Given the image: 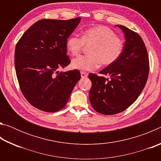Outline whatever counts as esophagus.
Returning a JSON list of instances; mask_svg holds the SVG:
<instances>
[{
    "instance_id": "obj_1",
    "label": "esophagus",
    "mask_w": 161,
    "mask_h": 161,
    "mask_svg": "<svg viewBox=\"0 0 161 161\" xmlns=\"http://www.w3.org/2000/svg\"><path fill=\"white\" fill-rule=\"evenodd\" d=\"M81 78H86V77H87V74H86V73H85V72H81Z\"/></svg>"
}]
</instances>
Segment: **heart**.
Instances as JSON below:
<instances>
[{
    "label": "heart",
    "mask_w": 161,
    "mask_h": 161,
    "mask_svg": "<svg viewBox=\"0 0 161 161\" xmlns=\"http://www.w3.org/2000/svg\"><path fill=\"white\" fill-rule=\"evenodd\" d=\"M84 44L92 45L89 54L73 59L71 66L75 69L88 72L97 69L100 62L103 65L113 64L121 55L124 42L116 36L115 32L105 26H98L84 31L82 37L72 34L66 41L67 51L76 55L82 50Z\"/></svg>",
    "instance_id": "b5f03b06"
}]
</instances>
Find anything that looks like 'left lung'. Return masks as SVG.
Returning <instances> with one entry per match:
<instances>
[{
	"instance_id": "8db88e82",
	"label": "left lung",
	"mask_w": 161,
	"mask_h": 161,
	"mask_svg": "<svg viewBox=\"0 0 161 161\" xmlns=\"http://www.w3.org/2000/svg\"><path fill=\"white\" fill-rule=\"evenodd\" d=\"M123 31L126 41L121 55L100 71L108 78L89 74L92 87L89 100L97 112L114 115L126 110L141 94L149 73L146 47L140 35L126 27L116 25Z\"/></svg>"
}]
</instances>
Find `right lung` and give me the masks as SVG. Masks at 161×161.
<instances>
[{
	"mask_svg": "<svg viewBox=\"0 0 161 161\" xmlns=\"http://www.w3.org/2000/svg\"><path fill=\"white\" fill-rule=\"evenodd\" d=\"M80 21L81 18L43 19L30 27L16 45L15 67L20 89L38 109L47 112L62 109L80 80L77 69L59 74L58 71L70 63L66 41Z\"/></svg>",
	"mask_w": 161,
	"mask_h": 161,
	"instance_id": "add662e5",
	"label": "right lung"
}]
</instances>
